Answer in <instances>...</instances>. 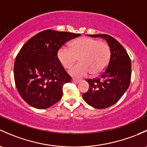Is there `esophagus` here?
Segmentation results:
<instances>
[{
	"mask_svg": "<svg viewBox=\"0 0 147 147\" xmlns=\"http://www.w3.org/2000/svg\"><path fill=\"white\" fill-rule=\"evenodd\" d=\"M72 81L75 83H80L82 81L81 80H78V79H72Z\"/></svg>",
	"mask_w": 147,
	"mask_h": 147,
	"instance_id": "obj_1",
	"label": "esophagus"
}]
</instances>
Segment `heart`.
Returning <instances> with one entry per match:
<instances>
[{
	"instance_id": "1",
	"label": "heart",
	"mask_w": 147,
	"mask_h": 147,
	"mask_svg": "<svg viewBox=\"0 0 147 147\" xmlns=\"http://www.w3.org/2000/svg\"><path fill=\"white\" fill-rule=\"evenodd\" d=\"M111 57L109 44L92 38L81 37L71 44V49L62 46L58 58L65 68H69L78 60L80 61L69 70L72 76L81 78L91 73L97 75L104 71Z\"/></svg>"
}]
</instances>
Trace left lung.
Returning <instances> with one entry per match:
<instances>
[{
  "instance_id": "1",
  "label": "left lung",
  "mask_w": 147,
  "mask_h": 147,
  "mask_svg": "<svg viewBox=\"0 0 147 147\" xmlns=\"http://www.w3.org/2000/svg\"><path fill=\"white\" fill-rule=\"evenodd\" d=\"M88 36L105 38L110 47L111 57L107 68L101 75L86 80L89 89L82 96L89 106L95 109H106L117 103L129 87L131 61L125 49L113 37L104 34Z\"/></svg>"
}]
</instances>
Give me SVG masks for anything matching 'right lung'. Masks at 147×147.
Listing matches in <instances>:
<instances>
[{
    "instance_id": "obj_1",
    "label": "right lung",
    "mask_w": 147,
    "mask_h": 147,
    "mask_svg": "<svg viewBox=\"0 0 147 147\" xmlns=\"http://www.w3.org/2000/svg\"><path fill=\"white\" fill-rule=\"evenodd\" d=\"M80 34L47 29L28 40L18 53L14 78L18 92L32 107L46 109L63 96V86L71 81L58 58L60 48Z\"/></svg>"
}]
</instances>
